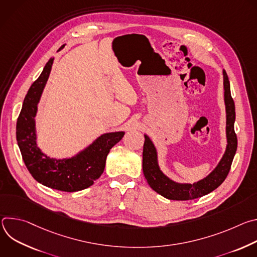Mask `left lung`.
I'll return each mask as SVG.
<instances>
[{
  "label": "left lung",
  "instance_id": "left-lung-1",
  "mask_svg": "<svg viewBox=\"0 0 257 257\" xmlns=\"http://www.w3.org/2000/svg\"><path fill=\"white\" fill-rule=\"evenodd\" d=\"M224 75V99L226 105V152L218 162L217 166L205 178L190 184L178 183L166 176L158 161V152L151 138L144 134V144L142 153V170L149 185L162 196L171 200H191L206 195L216 189L227 178L233 159L237 151V136L234 130L235 123V103L231 96L230 81L226 71Z\"/></svg>",
  "mask_w": 257,
  "mask_h": 257
}]
</instances>
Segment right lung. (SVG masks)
Wrapping results in <instances>:
<instances>
[{
  "label": "right lung",
  "instance_id": "add662e5",
  "mask_svg": "<svg viewBox=\"0 0 257 257\" xmlns=\"http://www.w3.org/2000/svg\"><path fill=\"white\" fill-rule=\"evenodd\" d=\"M53 63L54 58H51L28 89L17 120L16 138L24 164L36 181L52 189L75 192L88 188L101 176L109 150L123 138L125 132L104 133L72 158L54 159L44 154L36 142L34 118Z\"/></svg>",
  "mask_w": 257,
  "mask_h": 257
}]
</instances>
